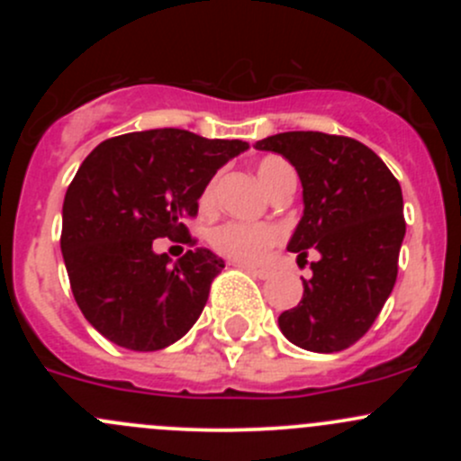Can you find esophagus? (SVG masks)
<instances>
[{
    "instance_id": "obj_1",
    "label": "esophagus",
    "mask_w": 461,
    "mask_h": 461,
    "mask_svg": "<svg viewBox=\"0 0 461 461\" xmlns=\"http://www.w3.org/2000/svg\"><path fill=\"white\" fill-rule=\"evenodd\" d=\"M239 267L245 269L248 274H252V276H258V278H269L274 274L272 267H267V265H245V263H240Z\"/></svg>"
}]
</instances>
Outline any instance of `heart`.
Instances as JSON below:
<instances>
[{"label": "heart", "instance_id": "1", "mask_svg": "<svg viewBox=\"0 0 461 461\" xmlns=\"http://www.w3.org/2000/svg\"><path fill=\"white\" fill-rule=\"evenodd\" d=\"M290 174H294V169L278 156L260 158L257 165V178L267 194ZM212 198L213 183H207V187L201 194L203 207H207ZM276 243V227L265 225V222H222V225L213 227L212 234H209V245L213 248V252L230 260H236V263H252V260L263 257Z\"/></svg>", "mask_w": 461, "mask_h": 461}]
</instances>
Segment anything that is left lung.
I'll use <instances>...</instances> for the list:
<instances>
[{"instance_id":"8db88e82","label":"left lung","mask_w":461,"mask_h":461,"mask_svg":"<svg viewBox=\"0 0 461 461\" xmlns=\"http://www.w3.org/2000/svg\"><path fill=\"white\" fill-rule=\"evenodd\" d=\"M281 153L303 185V218L287 249L308 258L303 299L278 317L281 332L310 352H339L359 341L397 281L406 221L399 180L355 138L287 131L254 144Z\"/></svg>"}]
</instances>
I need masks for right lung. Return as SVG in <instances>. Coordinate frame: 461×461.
Segmentation results:
<instances>
[{"mask_svg":"<svg viewBox=\"0 0 461 461\" xmlns=\"http://www.w3.org/2000/svg\"><path fill=\"white\" fill-rule=\"evenodd\" d=\"M243 140H207L185 129H151L100 142L64 196L62 257L73 296L102 337L127 350L153 352L189 332L213 278L225 267L209 249L169 265L153 240L194 248L185 221Z\"/></svg>","mask_w":461,"mask_h":461,"instance_id":"right-lung-1","label":"right lung"}]
</instances>
